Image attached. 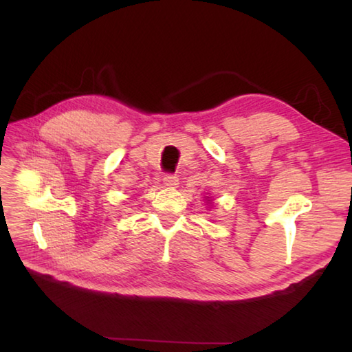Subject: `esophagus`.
<instances>
[{
	"label": "esophagus",
	"mask_w": 352,
	"mask_h": 352,
	"mask_svg": "<svg viewBox=\"0 0 352 352\" xmlns=\"http://www.w3.org/2000/svg\"><path fill=\"white\" fill-rule=\"evenodd\" d=\"M163 183L164 186H168V188H175L178 184V177L174 174H166L163 177Z\"/></svg>",
	"instance_id": "obj_1"
}]
</instances>
